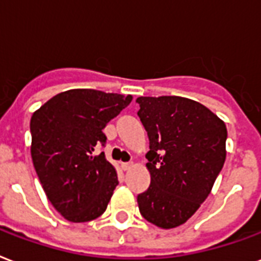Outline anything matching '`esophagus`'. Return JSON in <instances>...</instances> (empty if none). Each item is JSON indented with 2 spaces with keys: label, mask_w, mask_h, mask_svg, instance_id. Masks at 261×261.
<instances>
[{
  "label": "esophagus",
  "mask_w": 261,
  "mask_h": 261,
  "mask_svg": "<svg viewBox=\"0 0 261 261\" xmlns=\"http://www.w3.org/2000/svg\"><path fill=\"white\" fill-rule=\"evenodd\" d=\"M133 167H134V163H133V162H130V163H122V168H123V170H124V171L131 170Z\"/></svg>",
  "instance_id": "1"
}]
</instances>
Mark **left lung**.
Wrapping results in <instances>:
<instances>
[{"mask_svg":"<svg viewBox=\"0 0 261 261\" xmlns=\"http://www.w3.org/2000/svg\"><path fill=\"white\" fill-rule=\"evenodd\" d=\"M137 102L150 149V186L138 194L139 212L157 227L175 228L210 196L226 160L227 128L212 111L185 97H138Z\"/></svg>","mask_w":261,"mask_h":261,"instance_id":"8db88e82","label":"left lung"}]
</instances>
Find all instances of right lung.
Instances as JSON below:
<instances>
[{
    "instance_id": "1",
    "label": "right lung",
    "mask_w": 261,
    "mask_h": 261,
    "mask_svg": "<svg viewBox=\"0 0 261 261\" xmlns=\"http://www.w3.org/2000/svg\"><path fill=\"white\" fill-rule=\"evenodd\" d=\"M133 95L72 89L55 95L33 113L31 157L47 200L73 223L90 222L104 214L119 184L115 167L104 152L102 133Z\"/></svg>"
}]
</instances>
